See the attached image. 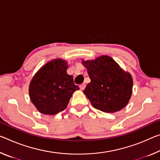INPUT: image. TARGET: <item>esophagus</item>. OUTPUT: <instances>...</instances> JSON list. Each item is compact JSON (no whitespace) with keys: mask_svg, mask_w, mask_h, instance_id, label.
Returning a JSON list of instances; mask_svg holds the SVG:
<instances>
[{"mask_svg":"<svg viewBox=\"0 0 160 160\" xmlns=\"http://www.w3.org/2000/svg\"><path fill=\"white\" fill-rule=\"evenodd\" d=\"M85 86H86V85H85V83H82V84H81L80 85V90H83L85 88Z\"/></svg>","mask_w":160,"mask_h":160,"instance_id":"1","label":"esophagus"}]
</instances>
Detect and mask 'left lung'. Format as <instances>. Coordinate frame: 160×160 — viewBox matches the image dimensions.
<instances>
[{
    "instance_id": "obj_1",
    "label": "left lung",
    "mask_w": 160,
    "mask_h": 160,
    "mask_svg": "<svg viewBox=\"0 0 160 160\" xmlns=\"http://www.w3.org/2000/svg\"><path fill=\"white\" fill-rule=\"evenodd\" d=\"M88 69L90 82L83 91L94 108L104 112H115L128 103L132 92L133 81L112 58L102 55L82 61Z\"/></svg>"
}]
</instances>
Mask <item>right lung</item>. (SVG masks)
Segmentation results:
<instances>
[{
  "label": "right lung",
  "mask_w": 160,
  "mask_h": 160,
  "mask_svg": "<svg viewBox=\"0 0 160 160\" xmlns=\"http://www.w3.org/2000/svg\"><path fill=\"white\" fill-rule=\"evenodd\" d=\"M68 62L60 58L47 62L35 73L29 86L30 98L40 112L53 115L64 110L75 90Z\"/></svg>",
  "instance_id": "add662e5"
}]
</instances>
